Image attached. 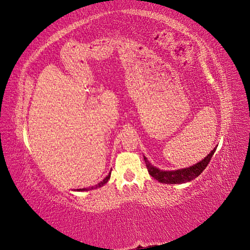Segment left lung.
<instances>
[{"label":"left lung","mask_w":250,"mask_h":250,"mask_svg":"<svg viewBox=\"0 0 250 250\" xmlns=\"http://www.w3.org/2000/svg\"><path fill=\"white\" fill-rule=\"evenodd\" d=\"M216 148L217 147H215L213 150H211L210 153H208L199 163L195 164L188 168L178 169V170H172V171L160 170L158 168L154 167V166L151 165L149 163V161L147 160V157L144 156V161H145V163H146V167L148 169V172L150 175L152 176L154 179L160 181V183L169 184V185H171V184L172 185L186 184V183H188V181H192L197 176H199L202 173V171L208 167L210 158L213 157V155L215 153Z\"/></svg>","instance_id":"left-lung-1"}]
</instances>
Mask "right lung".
Segmentation results:
<instances>
[{"label": "right lung", "instance_id": "right-lung-1", "mask_svg": "<svg viewBox=\"0 0 250 250\" xmlns=\"http://www.w3.org/2000/svg\"><path fill=\"white\" fill-rule=\"evenodd\" d=\"M110 174H111V171L108 173V175L106 176V177H105L102 181H100V183L99 184H98V185H96L95 187H92V188H78V190H76V191H88V190H94V188H101V187H103L105 184H106L107 183V181H108V179L110 178Z\"/></svg>", "mask_w": 250, "mask_h": 250}]
</instances>
